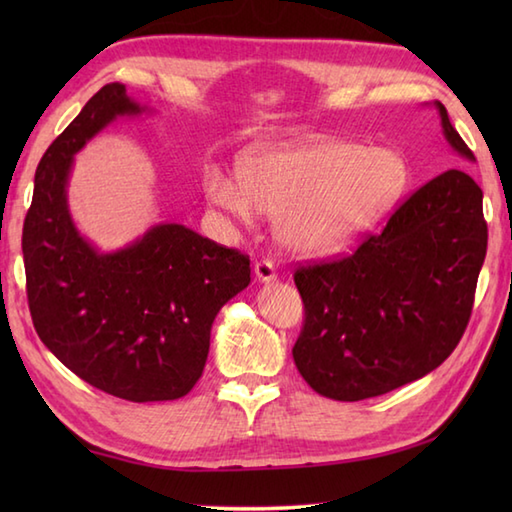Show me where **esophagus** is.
<instances>
[{
	"instance_id": "1",
	"label": "esophagus",
	"mask_w": 512,
	"mask_h": 512,
	"mask_svg": "<svg viewBox=\"0 0 512 512\" xmlns=\"http://www.w3.org/2000/svg\"><path fill=\"white\" fill-rule=\"evenodd\" d=\"M255 275L259 281H275L277 279L275 264L270 262V259H259L255 264Z\"/></svg>"
}]
</instances>
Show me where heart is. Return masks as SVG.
Instances as JSON below:
<instances>
[{
  "label": "heart",
  "instance_id": "1",
  "mask_svg": "<svg viewBox=\"0 0 512 512\" xmlns=\"http://www.w3.org/2000/svg\"><path fill=\"white\" fill-rule=\"evenodd\" d=\"M237 180L209 178V198L250 222L279 217V237L299 255H328L372 228L409 182L405 158L345 140L266 147L248 154Z\"/></svg>",
  "mask_w": 512,
  "mask_h": 512
}]
</instances>
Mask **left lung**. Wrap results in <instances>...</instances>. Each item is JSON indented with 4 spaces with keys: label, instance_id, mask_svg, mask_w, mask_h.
Wrapping results in <instances>:
<instances>
[{
    "label": "left lung",
    "instance_id": "1",
    "mask_svg": "<svg viewBox=\"0 0 512 512\" xmlns=\"http://www.w3.org/2000/svg\"><path fill=\"white\" fill-rule=\"evenodd\" d=\"M449 145L475 160L436 101ZM488 228L482 189L462 169L413 191L352 255L295 270L299 374L332 400H365L447 361L469 325Z\"/></svg>",
    "mask_w": 512,
    "mask_h": 512
}]
</instances>
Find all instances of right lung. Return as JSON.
Returning a JSON list of instances; mask_svg holds the SVG:
<instances>
[{
    "label": "right lung",
    "instance_id": "1",
    "mask_svg": "<svg viewBox=\"0 0 512 512\" xmlns=\"http://www.w3.org/2000/svg\"><path fill=\"white\" fill-rule=\"evenodd\" d=\"M107 83L43 154L26 213V292L43 345L85 383L132 402L187 396L209 356L211 325L250 284V259L182 224L99 253L68 211L74 154L116 116L140 114Z\"/></svg>",
    "mask_w": 512,
    "mask_h": 512
}]
</instances>
